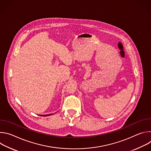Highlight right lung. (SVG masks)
Listing matches in <instances>:
<instances>
[{
	"label": "right lung",
	"instance_id": "obj_1",
	"mask_svg": "<svg viewBox=\"0 0 151 151\" xmlns=\"http://www.w3.org/2000/svg\"><path fill=\"white\" fill-rule=\"evenodd\" d=\"M54 114H48V115H41L40 116H50V115H53Z\"/></svg>",
	"mask_w": 151,
	"mask_h": 151
}]
</instances>
